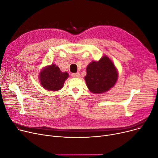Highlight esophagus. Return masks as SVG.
Wrapping results in <instances>:
<instances>
[{
    "label": "esophagus",
    "mask_w": 158,
    "mask_h": 158,
    "mask_svg": "<svg viewBox=\"0 0 158 158\" xmlns=\"http://www.w3.org/2000/svg\"><path fill=\"white\" fill-rule=\"evenodd\" d=\"M71 76L74 78H79L80 77V74L79 73H73Z\"/></svg>",
    "instance_id": "esophagus-1"
}]
</instances>
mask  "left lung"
<instances>
[{
	"label": "left lung",
	"instance_id": "obj_1",
	"mask_svg": "<svg viewBox=\"0 0 158 158\" xmlns=\"http://www.w3.org/2000/svg\"><path fill=\"white\" fill-rule=\"evenodd\" d=\"M118 71L106 55L98 61L92 60L87 67L86 85L92 93L103 94L114 87L118 80Z\"/></svg>",
	"mask_w": 158,
	"mask_h": 158
}]
</instances>
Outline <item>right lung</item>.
<instances>
[{
  "mask_svg": "<svg viewBox=\"0 0 158 158\" xmlns=\"http://www.w3.org/2000/svg\"><path fill=\"white\" fill-rule=\"evenodd\" d=\"M69 77L67 72H62L55 64L44 67L39 74L41 86L46 90L57 91L61 89Z\"/></svg>",
  "mask_w": 158,
  "mask_h": 158,
  "instance_id": "right-lung-1",
  "label": "right lung"
}]
</instances>
